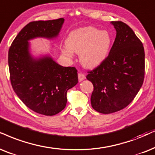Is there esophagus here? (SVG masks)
<instances>
[{"instance_id": "esophagus-1", "label": "esophagus", "mask_w": 155, "mask_h": 155, "mask_svg": "<svg viewBox=\"0 0 155 155\" xmlns=\"http://www.w3.org/2000/svg\"><path fill=\"white\" fill-rule=\"evenodd\" d=\"M78 78H79V81H81L85 79L86 77L85 76H84V74H83L82 73H79V74H78Z\"/></svg>"}]
</instances>
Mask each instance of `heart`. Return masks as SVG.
Returning a JSON list of instances; mask_svg holds the SVG:
<instances>
[{"mask_svg": "<svg viewBox=\"0 0 155 155\" xmlns=\"http://www.w3.org/2000/svg\"><path fill=\"white\" fill-rule=\"evenodd\" d=\"M66 45L62 48L64 55L71 57L73 52L80 54L79 61L84 67L94 68L108 57L111 37L106 31L92 26L84 27L70 33Z\"/></svg>", "mask_w": 155, "mask_h": 155, "instance_id": "heart-1", "label": "heart"}]
</instances>
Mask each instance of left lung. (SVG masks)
<instances>
[{"mask_svg": "<svg viewBox=\"0 0 155 155\" xmlns=\"http://www.w3.org/2000/svg\"><path fill=\"white\" fill-rule=\"evenodd\" d=\"M111 23L117 35L108 57L87 76L94 85L91 106L101 114L116 112L130 104L142 87L144 77L142 43L126 23Z\"/></svg>", "mask_w": 155, "mask_h": 155, "instance_id": "8db88e82", "label": "left lung"}]
</instances>
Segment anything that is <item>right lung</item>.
<instances>
[{
    "mask_svg": "<svg viewBox=\"0 0 155 155\" xmlns=\"http://www.w3.org/2000/svg\"><path fill=\"white\" fill-rule=\"evenodd\" d=\"M64 19L29 23L15 37L8 51L10 79L15 93L35 112L53 116L65 108L66 92L78 83L75 67H64L49 55L34 57L28 41L56 38Z\"/></svg>",
    "mask_w": 155,
    "mask_h": 155,
    "instance_id": "1",
    "label": "right lung"
}]
</instances>
